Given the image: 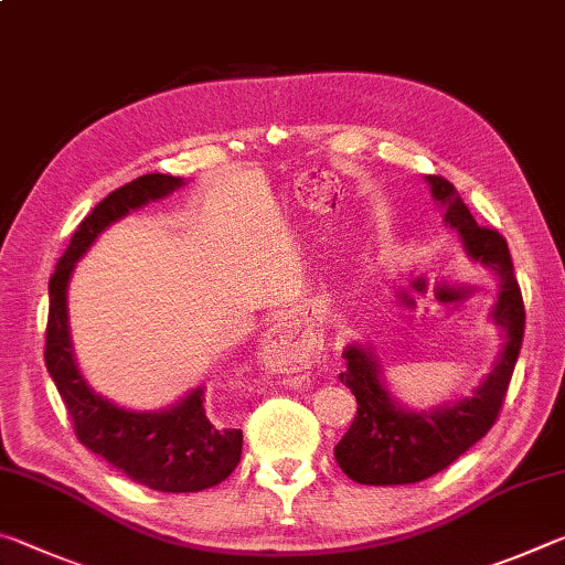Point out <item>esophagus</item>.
Instances as JSON below:
<instances>
[{"label":"esophagus","mask_w":565,"mask_h":565,"mask_svg":"<svg viewBox=\"0 0 565 565\" xmlns=\"http://www.w3.org/2000/svg\"><path fill=\"white\" fill-rule=\"evenodd\" d=\"M321 349V341L309 331H301L299 319H279L266 331L259 361L269 371H294L309 366Z\"/></svg>","instance_id":"1"}]
</instances>
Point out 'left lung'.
I'll return each mask as SVG.
<instances>
[{
	"mask_svg": "<svg viewBox=\"0 0 565 565\" xmlns=\"http://www.w3.org/2000/svg\"><path fill=\"white\" fill-rule=\"evenodd\" d=\"M426 184L444 212V224L461 236L468 259L499 276V299L489 317L503 331V347L493 371L471 396L420 411L404 406L391 394L374 349L356 341L349 343L343 349L347 371L339 379L351 388L359 406L333 456L341 471L363 486L418 483L444 471L481 441L499 418L523 341L525 311L505 238L476 224L451 181L426 177Z\"/></svg>",
	"mask_w": 565,
	"mask_h": 565,
	"instance_id": "obj_1",
	"label": "left lung"
}]
</instances>
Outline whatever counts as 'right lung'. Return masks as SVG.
Listing matches in <instances>:
<instances>
[{
  "mask_svg": "<svg viewBox=\"0 0 565 565\" xmlns=\"http://www.w3.org/2000/svg\"><path fill=\"white\" fill-rule=\"evenodd\" d=\"M181 186V177L145 174L111 191L76 226L50 279V321L44 349L46 371L70 411L76 438L131 481L164 493L204 491L232 476L242 458V431L209 420L204 386L191 388L177 404L159 411L124 408L97 394L76 366L66 289L76 262L89 252L102 232Z\"/></svg>",
  "mask_w": 565,
  "mask_h": 565,
  "instance_id": "add662e5",
  "label": "right lung"
}]
</instances>
